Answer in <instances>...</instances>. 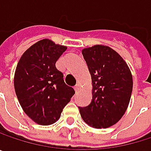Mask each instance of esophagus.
<instances>
[{"label": "esophagus", "instance_id": "obj_1", "mask_svg": "<svg viewBox=\"0 0 151 151\" xmlns=\"http://www.w3.org/2000/svg\"><path fill=\"white\" fill-rule=\"evenodd\" d=\"M79 86H79V84H77L75 86H74V90H75L76 93L79 90Z\"/></svg>", "mask_w": 151, "mask_h": 151}]
</instances>
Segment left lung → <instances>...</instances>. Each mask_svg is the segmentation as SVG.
Listing matches in <instances>:
<instances>
[{
	"mask_svg": "<svg viewBox=\"0 0 151 151\" xmlns=\"http://www.w3.org/2000/svg\"><path fill=\"white\" fill-rule=\"evenodd\" d=\"M92 77L93 98L79 106L84 122L95 129L115 124L124 114L131 97L133 79L122 58L110 47L94 45L82 50Z\"/></svg>",
	"mask_w": 151,
	"mask_h": 151,
	"instance_id": "8db88e82",
	"label": "left lung"
}]
</instances>
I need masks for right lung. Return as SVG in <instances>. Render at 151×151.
I'll return each instance as SVG.
<instances>
[{"label": "right lung", "instance_id": "right-lung-1", "mask_svg": "<svg viewBox=\"0 0 151 151\" xmlns=\"http://www.w3.org/2000/svg\"><path fill=\"white\" fill-rule=\"evenodd\" d=\"M65 50V46L43 39L29 47L17 64L14 78L17 99L26 114L38 124L56 122L75 93L56 67Z\"/></svg>", "mask_w": 151, "mask_h": 151}]
</instances>
